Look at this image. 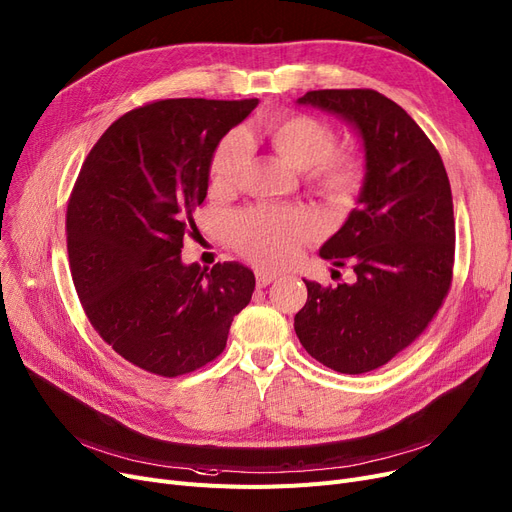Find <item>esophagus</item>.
Wrapping results in <instances>:
<instances>
[{
	"instance_id": "esophagus-1",
	"label": "esophagus",
	"mask_w": 512,
	"mask_h": 512,
	"mask_svg": "<svg viewBox=\"0 0 512 512\" xmlns=\"http://www.w3.org/2000/svg\"><path fill=\"white\" fill-rule=\"evenodd\" d=\"M256 281H258V288H267V285L277 281V275L267 273V271H256Z\"/></svg>"
}]
</instances>
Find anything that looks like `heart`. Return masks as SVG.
Listing matches in <instances>:
<instances>
[{
	"mask_svg": "<svg viewBox=\"0 0 512 512\" xmlns=\"http://www.w3.org/2000/svg\"><path fill=\"white\" fill-rule=\"evenodd\" d=\"M260 134L294 168L304 170L311 191L334 206L357 199L365 182L363 161L334 151L338 136L325 121L306 113H281L260 126ZM248 163V142L241 132L224 136L210 161V182L216 191L239 185ZM315 237V220L296 208H250L233 218L231 239L237 252L262 269L292 264L304 241Z\"/></svg>",
	"mask_w": 512,
	"mask_h": 512,
	"instance_id": "obj_1",
	"label": "heart"
}]
</instances>
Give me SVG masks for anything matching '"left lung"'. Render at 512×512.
Returning a JSON list of instances; mask_svg holds the SVG:
<instances>
[{"label":"left lung","instance_id":"obj_1","mask_svg":"<svg viewBox=\"0 0 512 512\" xmlns=\"http://www.w3.org/2000/svg\"><path fill=\"white\" fill-rule=\"evenodd\" d=\"M334 113L363 140L359 206L319 256L353 264L355 283L306 281L294 330L311 357L340 374L391 361L433 321L452 285L454 203L439 151L397 102L376 90H313L298 98Z\"/></svg>","mask_w":512,"mask_h":512}]
</instances>
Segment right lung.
I'll list each match as a JSON object with an SVG mask.
<instances>
[{
    "label": "right lung",
    "mask_w": 512,
    "mask_h": 512,
    "mask_svg": "<svg viewBox=\"0 0 512 512\" xmlns=\"http://www.w3.org/2000/svg\"><path fill=\"white\" fill-rule=\"evenodd\" d=\"M258 98H168L121 115L79 170L67 206V250L81 306L117 355L176 378L214 361L254 273L239 262L212 271L180 258L195 233L222 136Z\"/></svg>",
    "instance_id": "1"
}]
</instances>
